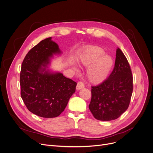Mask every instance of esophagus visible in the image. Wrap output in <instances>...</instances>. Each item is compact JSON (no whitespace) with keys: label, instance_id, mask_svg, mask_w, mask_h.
I'll return each instance as SVG.
<instances>
[{"label":"esophagus","instance_id":"34e87169","mask_svg":"<svg viewBox=\"0 0 153 153\" xmlns=\"http://www.w3.org/2000/svg\"><path fill=\"white\" fill-rule=\"evenodd\" d=\"M84 88V85L82 82H78L77 83V85H76V89L77 90H80L81 89H83Z\"/></svg>","mask_w":153,"mask_h":153}]
</instances>
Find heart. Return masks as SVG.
Listing matches in <instances>:
<instances>
[{
	"label": "heart",
	"instance_id": "heart-1",
	"mask_svg": "<svg viewBox=\"0 0 153 153\" xmlns=\"http://www.w3.org/2000/svg\"><path fill=\"white\" fill-rule=\"evenodd\" d=\"M79 63L86 68L87 78L92 84H98L105 81L109 76L114 66L113 58L105 54L104 50L99 47H91L82 53ZM74 69L78 70L75 67Z\"/></svg>",
	"mask_w": 153,
	"mask_h": 153
}]
</instances>
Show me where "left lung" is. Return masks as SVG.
Here are the masks:
<instances>
[{"label":"left lung","mask_w":153,"mask_h":153,"mask_svg":"<svg viewBox=\"0 0 153 153\" xmlns=\"http://www.w3.org/2000/svg\"><path fill=\"white\" fill-rule=\"evenodd\" d=\"M132 76L128 61L118 48L114 70L108 78L92 86L89 108L96 119H117L128 109L132 93Z\"/></svg>","instance_id":"1"}]
</instances>
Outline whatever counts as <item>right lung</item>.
I'll use <instances>...</instances> for the list:
<instances>
[{
    "label": "right lung",
    "instance_id": "right-lung-1",
    "mask_svg": "<svg viewBox=\"0 0 153 153\" xmlns=\"http://www.w3.org/2000/svg\"><path fill=\"white\" fill-rule=\"evenodd\" d=\"M61 54L58 45L50 37L33 47L23 61L20 74L21 97L27 109L38 116H59L75 92L76 82L48 69L54 55Z\"/></svg>",
    "mask_w": 153,
    "mask_h": 153
}]
</instances>
